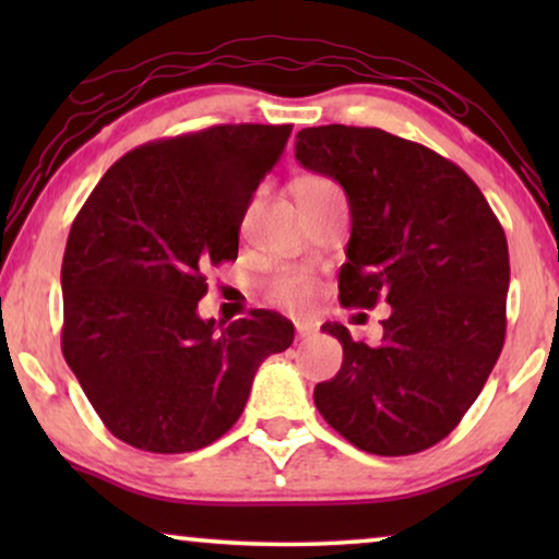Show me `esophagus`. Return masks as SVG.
<instances>
[{"label": "esophagus", "mask_w": 559, "mask_h": 559, "mask_svg": "<svg viewBox=\"0 0 559 559\" xmlns=\"http://www.w3.org/2000/svg\"><path fill=\"white\" fill-rule=\"evenodd\" d=\"M295 331H297V338H308V335L316 333V325L305 323V320H300V323H295Z\"/></svg>", "instance_id": "obj_1"}]
</instances>
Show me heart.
Wrapping results in <instances>:
<instances>
[{
    "mask_svg": "<svg viewBox=\"0 0 559 559\" xmlns=\"http://www.w3.org/2000/svg\"><path fill=\"white\" fill-rule=\"evenodd\" d=\"M328 188H335L331 180L308 178L302 180L300 193H305V190H328ZM312 295H316V285H312L308 277H302V274H285V277L277 280V285H274V300L282 305H293V308L308 305L312 300Z\"/></svg>",
    "mask_w": 559,
    "mask_h": 559,
    "instance_id": "obj_1",
    "label": "heart"
}]
</instances>
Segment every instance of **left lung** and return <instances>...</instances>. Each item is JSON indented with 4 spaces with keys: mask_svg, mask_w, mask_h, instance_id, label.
<instances>
[{
    "mask_svg": "<svg viewBox=\"0 0 559 559\" xmlns=\"http://www.w3.org/2000/svg\"><path fill=\"white\" fill-rule=\"evenodd\" d=\"M295 157L346 190L341 305L392 308L377 346L341 341L316 407L350 445L412 455L448 438L484 389L507 335V234L476 182L425 144L373 127H308Z\"/></svg>",
    "mask_w": 559,
    "mask_h": 559,
    "instance_id": "left-lung-1",
    "label": "left lung"
}]
</instances>
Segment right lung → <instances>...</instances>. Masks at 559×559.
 <instances>
[{
  "label": "right lung",
  "instance_id": "obj_1",
  "mask_svg": "<svg viewBox=\"0 0 559 559\" xmlns=\"http://www.w3.org/2000/svg\"><path fill=\"white\" fill-rule=\"evenodd\" d=\"M293 127L218 124L147 142L114 163L68 234L63 356L114 438L193 453L234 427L266 356L295 325L251 310L198 316L203 270L239 254V228Z\"/></svg>",
  "mask_w": 559,
  "mask_h": 559
}]
</instances>
